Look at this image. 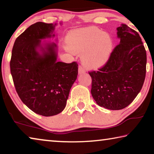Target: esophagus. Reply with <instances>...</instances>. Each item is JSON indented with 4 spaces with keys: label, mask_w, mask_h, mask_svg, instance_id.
I'll return each instance as SVG.
<instances>
[{
    "label": "esophagus",
    "mask_w": 154,
    "mask_h": 154,
    "mask_svg": "<svg viewBox=\"0 0 154 154\" xmlns=\"http://www.w3.org/2000/svg\"><path fill=\"white\" fill-rule=\"evenodd\" d=\"M85 72V67L82 66V65H80L79 66V73H82V72Z\"/></svg>",
    "instance_id": "1"
}]
</instances>
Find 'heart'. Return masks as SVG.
Instances as JSON below:
<instances>
[{
	"label": "heart",
	"instance_id": "b5f03b06",
	"mask_svg": "<svg viewBox=\"0 0 154 154\" xmlns=\"http://www.w3.org/2000/svg\"><path fill=\"white\" fill-rule=\"evenodd\" d=\"M68 43L72 50L83 52L82 60L88 66L96 67L107 60L113 49V39L109 33L92 26L70 35Z\"/></svg>",
	"mask_w": 154,
	"mask_h": 154
}]
</instances>
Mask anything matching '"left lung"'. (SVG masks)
I'll use <instances>...</instances> for the list:
<instances>
[{"instance_id": "left-lung-1", "label": "left lung", "mask_w": 154, "mask_h": 154, "mask_svg": "<svg viewBox=\"0 0 154 154\" xmlns=\"http://www.w3.org/2000/svg\"><path fill=\"white\" fill-rule=\"evenodd\" d=\"M120 43L97 71H89L92 97L99 106L120 110L128 106L141 90L146 75L147 54L137 31L126 24L117 28Z\"/></svg>"}]
</instances>
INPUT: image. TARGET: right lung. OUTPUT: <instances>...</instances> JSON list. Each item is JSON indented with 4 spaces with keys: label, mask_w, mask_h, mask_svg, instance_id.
<instances>
[{
    "label": "right lung",
    "mask_w": 154,
    "mask_h": 154,
    "mask_svg": "<svg viewBox=\"0 0 154 154\" xmlns=\"http://www.w3.org/2000/svg\"><path fill=\"white\" fill-rule=\"evenodd\" d=\"M54 29L52 24L38 22L31 25L15 40L10 60L19 97L30 110L47 117L64 110L78 74L77 62L56 60V43L47 44L45 48L41 46V39L51 37ZM38 47L42 56L37 51Z\"/></svg>",
    "instance_id": "add662e5"
}]
</instances>
